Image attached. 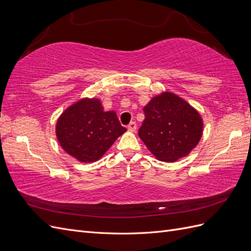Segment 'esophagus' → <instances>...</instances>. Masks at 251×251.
Wrapping results in <instances>:
<instances>
[{
	"label": "esophagus",
	"mask_w": 251,
	"mask_h": 251,
	"mask_svg": "<svg viewBox=\"0 0 251 251\" xmlns=\"http://www.w3.org/2000/svg\"><path fill=\"white\" fill-rule=\"evenodd\" d=\"M136 128H137V125H136L135 121H131L130 124L127 126V130L131 131V132H135Z\"/></svg>",
	"instance_id": "34e87169"
}]
</instances>
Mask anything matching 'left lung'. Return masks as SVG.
Segmentation results:
<instances>
[{
    "label": "left lung",
    "instance_id": "8db88e82",
    "mask_svg": "<svg viewBox=\"0 0 251 251\" xmlns=\"http://www.w3.org/2000/svg\"><path fill=\"white\" fill-rule=\"evenodd\" d=\"M143 112L138 135L158 160L176 161L198 144L203 131L202 119L191 104L177 95H158Z\"/></svg>",
    "mask_w": 251,
    "mask_h": 251
}]
</instances>
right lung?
<instances>
[{
	"instance_id": "add662e5",
	"label": "right lung",
	"mask_w": 251,
	"mask_h": 251,
	"mask_svg": "<svg viewBox=\"0 0 251 251\" xmlns=\"http://www.w3.org/2000/svg\"><path fill=\"white\" fill-rule=\"evenodd\" d=\"M126 131L116 113L104 112L100 101L95 98H85L72 104L56 124L59 144L81 162L98 160Z\"/></svg>"
}]
</instances>
